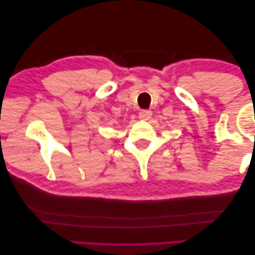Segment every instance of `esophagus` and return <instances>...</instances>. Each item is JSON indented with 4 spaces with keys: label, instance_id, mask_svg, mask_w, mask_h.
I'll return each mask as SVG.
<instances>
[{
    "label": "esophagus",
    "instance_id": "obj_1",
    "mask_svg": "<svg viewBox=\"0 0 255 255\" xmlns=\"http://www.w3.org/2000/svg\"><path fill=\"white\" fill-rule=\"evenodd\" d=\"M151 115H152V112L148 110H143L139 113V118L143 119V121H148V119L151 118Z\"/></svg>",
    "mask_w": 255,
    "mask_h": 255
}]
</instances>
